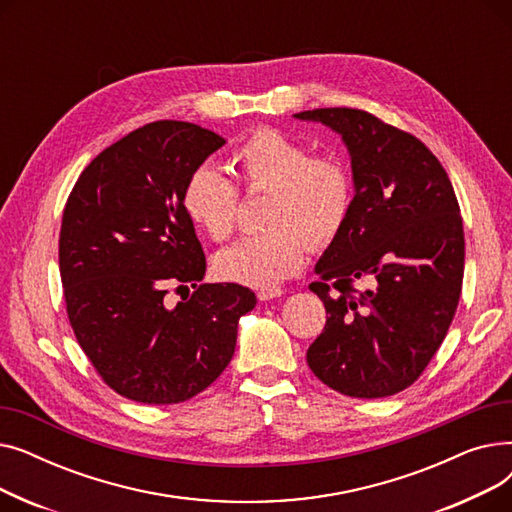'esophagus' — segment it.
<instances>
[{
    "label": "esophagus",
    "mask_w": 512,
    "mask_h": 512,
    "mask_svg": "<svg viewBox=\"0 0 512 512\" xmlns=\"http://www.w3.org/2000/svg\"><path fill=\"white\" fill-rule=\"evenodd\" d=\"M284 294V290L282 288H263V290H259L257 292V299L259 301H272V299H278V297H282Z\"/></svg>",
    "instance_id": "34e87169"
}]
</instances>
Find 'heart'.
I'll return each instance as SVG.
<instances>
[{
	"label": "heart",
	"mask_w": 512,
	"mask_h": 512,
	"mask_svg": "<svg viewBox=\"0 0 512 512\" xmlns=\"http://www.w3.org/2000/svg\"><path fill=\"white\" fill-rule=\"evenodd\" d=\"M238 184L267 191L263 224L215 257L222 280L274 288L301 272L311 247H326L340 234L353 203V178L336 155L311 149L276 128H257L230 155ZM236 186L211 164L197 166L182 186V209L211 240H226L236 224Z\"/></svg>",
	"instance_id": "obj_1"
}]
</instances>
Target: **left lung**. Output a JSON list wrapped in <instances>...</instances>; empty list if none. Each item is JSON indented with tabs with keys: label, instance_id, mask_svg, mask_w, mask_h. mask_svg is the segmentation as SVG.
I'll return each instance as SVG.
<instances>
[{
	"label": "left lung",
	"instance_id": "8db88e82",
	"mask_svg": "<svg viewBox=\"0 0 512 512\" xmlns=\"http://www.w3.org/2000/svg\"><path fill=\"white\" fill-rule=\"evenodd\" d=\"M342 137L355 197L309 284L326 328L307 363L332 390L384 398L409 388L440 348L461 299L465 234L438 157L413 134L351 107L294 114ZM370 288L357 291L352 282Z\"/></svg>",
	"mask_w": 512,
	"mask_h": 512
}]
</instances>
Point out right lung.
Masks as SVG:
<instances>
[{
  "instance_id": "obj_1",
  "label": "right lung",
  "mask_w": 512,
  "mask_h": 512,
  "mask_svg": "<svg viewBox=\"0 0 512 512\" xmlns=\"http://www.w3.org/2000/svg\"><path fill=\"white\" fill-rule=\"evenodd\" d=\"M224 143L191 122L145 124L91 161L64 207L70 326L103 382L134 402L176 405L211 386L257 305L240 284H199L205 255L182 209L186 176ZM170 285L198 290L168 308Z\"/></svg>"
}]
</instances>
